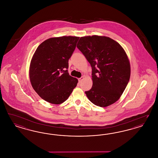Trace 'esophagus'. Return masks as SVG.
Returning <instances> with one entry per match:
<instances>
[{"instance_id": "obj_1", "label": "esophagus", "mask_w": 158, "mask_h": 158, "mask_svg": "<svg viewBox=\"0 0 158 158\" xmlns=\"http://www.w3.org/2000/svg\"><path fill=\"white\" fill-rule=\"evenodd\" d=\"M84 76L81 77V78H78V81H79V82H81L82 80H84Z\"/></svg>"}]
</instances>
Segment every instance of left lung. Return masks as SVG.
I'll list each match as a JSON object with an SVG mask.
<instances>
[{
    "mask_svg": "<svg viewBox=\"0 0 158 158\" xmlns=\"http://www.w3.org/2000/svg\"><path fill=\"white\" fill-rule=\"evenodd\" d=\"M77 47L92 67V87L85 94L94 105L106 107L117 101L129 81L127 55L116 41L105 36H85Z\"/></svg>",
    "mask_w": 158,
    "mask_h": 158,
    "instance_id": "8db88e82",
    "label": "left lung"
}]
</instances>
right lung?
<instances>
[{
  "label": "right lung",
  "mask_w": 158,
  "mask_h": 158,
  "mask_svg": "<svg viewBox=\"0 0 158 158\" xmlns=\"http://www.w3.org/2000/svg\"><path fill=\"white\" fill-rule=\"evenodd\" d=\"M80 37L63 36L46 40L37 48L31 60V85L42 99L59 105L66 101L78 80L67 71L69 59Z\"/></svg>",
  "instance_id": "1"
}]
</instances>
